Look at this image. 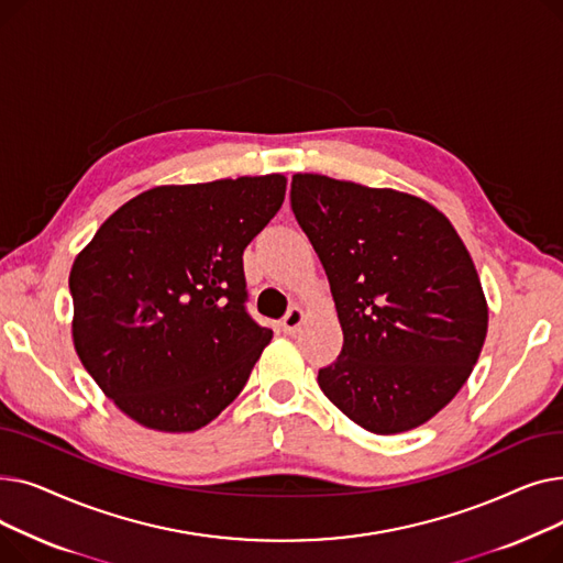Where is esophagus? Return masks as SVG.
Segmentation results:
<instances>
[{
	"mask_svg": "<svg viewBox=\"0 0 563 563\" xmlns=\"http://www.w3.org/2000/svg\"><path fill=\"white\" fill-rule=\"evenodd\" d=\"M303 319H306V312H303L299 306H294V308H289V310H287V314L283 317L280 327H283V331H285V333L294 335V333H297V331L301 329Z\"/></svg>",
	"mask_w": 563,
	"mask_h": 563,
	"instance_id": "1",
	"label": "esophagus"
}]
</instances>
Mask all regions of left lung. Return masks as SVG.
<instances>
[{
  "instance_id": "8db88e82",
  "label": "left lung",
  "mask_w": 563,
  "mask_h": 563,
  "mask_svg": "<svg viewBox=\"0 0 563 563\" xmlns=\"http://www.w3.org/2000/svg\"><path fill=\"white\" fill-rule=\"evenodd\" d=\"M291 212L329 276L344 344L317 383L358 427L416 429L463 388L486 340L475 264L429 202L317 173L291 177Z\"/></svg>"
}]
</instances>
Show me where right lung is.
<instances>
[{
  "instance_id": "add662e5",
  "label": "right lung",
  "mask_w": 563,
  "mask_h": 563,
  "mask_svg": "<svg viewBox=\"0 0 563 563\" xmlns=\"http://www.w3.org/2000/svg\"><path fill=\"white\" fill-rule=\"evenodd\" d=\"M285 187L276 173L155 187L77 255V356L139 424L196 431L244 390L274 335L246 310L244 249L278 214Z\"/></svg>"
}]
</instances>
